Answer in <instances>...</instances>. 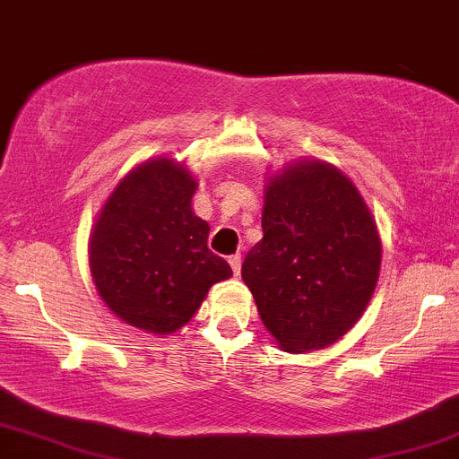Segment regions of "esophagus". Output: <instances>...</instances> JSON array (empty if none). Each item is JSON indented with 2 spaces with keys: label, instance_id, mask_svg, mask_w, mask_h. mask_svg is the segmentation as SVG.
<instances>
[{
  "label": "esophagus",
  "instance_id": "1",
  "mask_svg": "<svg viewBox=\"0 0 459 459\" xmlns=\"http://www.w3.org/2000/svg\"><path fill=\"white\" fill-rule=\"evenodd\" d=\"M229 263H230V267H233L235 276H239V272H241V255L229 256Z\"/></svg>",
  "mask_w": 459,
  "mask_h": 459
}]
</instances>
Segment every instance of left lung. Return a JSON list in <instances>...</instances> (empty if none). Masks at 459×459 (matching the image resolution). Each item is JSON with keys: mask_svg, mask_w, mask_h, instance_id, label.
<instances>
[{"mask_svg": "<svg viewBox=\"0 0 459 459\" xmlns=\"http://www.w3.org/2000/svg\"><path fill=\"white\" fill-rule=\"evenodd\" d=\"M261 226L241 278L263 325L291 354L336 343L380 276V235L356 186L332 163H291L267 183Z\"/></svg>", "mask_w": 459, "mask_h": 459, "instance_id": "obj_1", "label": "left lung"}]
</instances>
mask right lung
<instances>
[{
	"label": "right lung",
	"instance_id": "right-lung-1",
	"mask_svg": "<svg viewBox=\"0 0 459 459\" xmlns=\"http://www.w3.org/2000/svg\"><path fill=\"white\" fill-rule=\"evenodd\" d=\"M196 187L187 168L157 157L116 186L97 218L92 281L108 308L134 328L172 334L215 282L233 276L207 247L209 224L192 212Z\"/></svg>",
	"mask_w": 459,
	"mask_h": 459
}]
</instances>
